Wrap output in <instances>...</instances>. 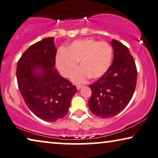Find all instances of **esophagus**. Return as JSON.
Returning <instances> with one entry per match:
<instances>
[{
    "mask_svg": "<svg viewBox=\"0 0 158 158\" xmlns=\"http://www.w3.org/2000/svg\"><path fill=\"white\" fill-rule=\"evenodd\" d=\"M82 87H83V86H82V85H77V89L78 90H79L80 89L82 88Z\"/></svg>",
    "mask_w": 158,
    "mask_h": 158,
    "instance_id": "esophagus-1",
    "label": "esophagus"
}]
</instances>
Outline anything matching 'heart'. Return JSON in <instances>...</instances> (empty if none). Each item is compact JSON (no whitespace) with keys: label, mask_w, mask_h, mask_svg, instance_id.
Wrapping results in <instances>:
<instances>
[{"label":"heart","mask_w":158,"mask_h":158,"mask_svg":"<svg viewBox=\"0 0 158 158\" xmlns=\"http://www.w3.org/2000/svg\"><path fill=\"white\" fill-rule=\"evenodd\" d=\"M112 59V48L107 42L85 39L72 42L66 49L60 48L56 63L61 74L69 77L79 62L81 68L74 73L72 79L76 83H83L89 77L97 79L105 74Z\"/></svg>","instance_id":"heart-1"}]
</instances>
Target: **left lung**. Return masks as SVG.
I'll return each mask as SVG.
<instances>
[{"label": "left lung", "mask_w": 158, "mask_h": 158, "mask_svg": "<svg viewBox=\"0 0 158 158\" xmlns=\"http://www.w3.org/2000/svg\"><path fill=\"white\" fill-rule=\"evenodd\" d=\"M114 59L107 72L90 84L89 108L94 115L110 118L125 108L135 92L137 67L128 48L117 40L111 41Z\"/></svg>", "instance_id": "left-lung-1"}]
</instances>
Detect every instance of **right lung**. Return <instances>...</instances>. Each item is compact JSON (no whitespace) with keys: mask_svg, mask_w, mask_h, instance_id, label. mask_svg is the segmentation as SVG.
I'll return each mask as SVG.
<instances>
[{"mask_svg":"<svg viewBox=\"0 0 158 158\" xmlns=\"http://www.w3.org/2000/svg\"><path fill=\"white\" fill-rule=\"evenodd\" d=\"M54 38L42 39L22 54L17 64L18 86L24 102L35 116L55 122L67 114L77 88L54 69Z\"/></svg>","mask_w":158,"mask_h":158,"instance_id":"add662e5","label":"right lung"}]
</instances>
